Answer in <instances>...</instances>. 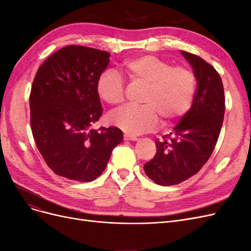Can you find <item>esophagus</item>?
<instances>
[{"instance_id": "34e87169", "label": "esophagus", "mask_w": 251, "mask_h": 251, "mask_svg": "<svg viewBox=\"0 0 251 251\" xmlns=\"http://www.w3.org/2000/svg\"><path fill=\"white\" fill-rule=\"evenodd\" d=\"M124 140L125 141H137V137L136 136H134V135H130V134H128V133H125L124 134Z\"/></svg>"}]
</instances>
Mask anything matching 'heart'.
Here are the masks:
<instances>
[{"label": "heart", "instance_id": "1", "mask_svg": "<svg viewBox=\"0 0 251 251\" xmlns=\"http://www.w3.org/2000/svg\"><path fill=\"white\" fill-rule=\"evenodd\" d=\"M123 68L133 82L147 86L142 107L124 106L109 116L110 123L129 134L152 131L163 122H175L191 106L196 76L184 66L172 64L155 55L135 57L124 63ZM97 95L110 105L121 104L125 99V83L114 70L102 72L96 83Z\"/></svg>", "mask_w": 251, "mask_h": 251}]
</instances>
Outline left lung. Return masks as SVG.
Masks as SVG:
<instances>
[{
  "label": "left lung",
  "instance_id": "left-lung-1",
  "mask_svg": "<svg viewBox=\"0 0 251 251\" xmlns=\"http://www.w3.org/2000/svg\"><path fill=\"white\" fill-rule=\"evenodd\" d=\"M197 78L190 109L174 130L156 140L154 158L144 165L156 184L172 186L200 172L214 150L225 118V90L219 73L197 54L181 50Z\"/></svg>",
  "mask_w": 251,
  "mask_h": 251
}]
</instances>
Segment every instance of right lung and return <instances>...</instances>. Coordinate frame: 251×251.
I'll return each mask as SVG.
<instances>
[{"instance_id": "add662e5", "label": "right lung", "mask_w": 251, "mask_h": 251, "mask_svg": "<svg viewBox=\"0 0 251 251\" xmlns=\"http://www.w3.org/2000/svg\"><path fill=\"white\" fill-rule=\"evenodd\" d=\"M109 57L107 51L68 45L36 73L30 94L32 133L44 161L61 177L95 180L123 141L117 127L91 129L102 115L96 83Z\"/></svg>"}]
</instances>
